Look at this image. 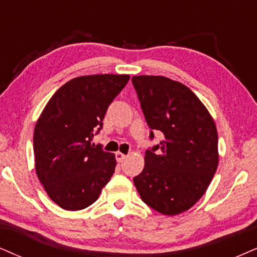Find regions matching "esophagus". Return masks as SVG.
<instances>
[{
    "label": "esophagus",
    "instance_id": "esophagus-1",
    "mask_svg": "<svg viewBox=\"0 0 257 257\" xmlns=\"http://www.w3.org/2000/svg\"><path fill=\"white\" fill-rule=\"evenodd\" d=\"M125 158H126V155L123 154V153H121V152L116 153V160H117V162H122Z\"/></svg>",
    "mask_w": 257,
    "mask_h": 257
}]
</instances>
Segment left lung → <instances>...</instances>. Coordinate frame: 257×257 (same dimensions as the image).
<instances>
[{
    "instance_id": "8db88e82",
    "label": "left lung",
    "mask_w": 257,
    "mask_h": 257,
    "mask_svg": "<svg viewBox=\"0 0 257 257\" xmlns=\"http://www.w3.org/2000/svg\"><path fill=\"white\" fill-rule=\"evenodd\" d=\"M132 80L148 126L164 134L160 145L146 152L135 187L152 209L179 215L204 196L218 167L215 121L203 102L177 80L164 76Z\"/></svg>"
}]
</instances>
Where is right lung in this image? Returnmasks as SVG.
Instances as JSON below:
<instances>
[{
  "label": "right lung",
  "mask_w": 257,
  "mask_h": 257,
  "mask_svg": "<svg viewBox=\"0 0 257 257\" xmlns=\"http://www.w3.org/2000/svg\"><path fill=\"white\" fill-rule=\"evenodd\" d=\"M129 74H90L56 91L34 128L35 173L61 209H85L98 199L116 167L113 153L91 145L96 129Z\"/></svg>",
  "instance_id": "1"
}]
</instances>
